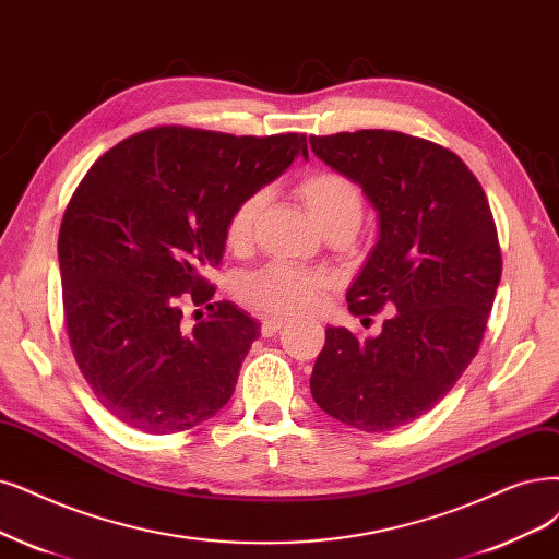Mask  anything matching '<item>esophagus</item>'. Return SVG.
<instances>
[{
    "label": "esophagus",
    "instance_id": "1",
    "mask_svg": "<svg viewBox=\"0 0 559 559\" xmlns=\"http://www.w3.org/2000/svg\"><path fill=\"white\" fill-rule=\"evenodd\" d=\"M283 324H285V320H283V318L266 316V318H262L260 332H262V336H264V338H269V336H274V334L278 332V329H283Z\"/></svg>",
    "mask_w": 559,
    "mask_h": 559
}]
</instances>
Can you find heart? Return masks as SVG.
<instances>
[{"instance_id": "b5f03b06", "label": "heart", "mask_w": 559, "mask_h": 559, "mask_svg": "<svg viewBox=\"0 0 559 559\" xmlns=\"http://www.w3.org/2000/svg\"><path fill=\"white\" fill-rule=\"evenodd\" d=\"M297 193L313 214L322 230L349 227L355 230L361 221L364 202L357 183L334 170L308 173L297 181ZM264 191H251L227 214L225 243L233 251L251 246L255 223L264 210ZM329 276L316 269H301L285 262H272L237 283L239 301L262 316H304L313 313L329 295Z\"/></svg>"}]
</instances>
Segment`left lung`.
I'll return each instance as SVG.
<instances>
[{"instance_id":"8db88e82","label":"left lung","mask_w":559,"mask_h":559,"mask_svg":"<svg viewBox=\"0 0 559 559\" xmlns=\"http://www.w3.org/2000/svg\"><path fill=\"white\" fill-rule=\"evenodd\" d=\"M318 158L357 181L380 216V241L347 293L376 338L329 326L311 376L334 419L384 432L436 407L469 366L502 276L488 198L459 154L401 131L311 135Z\"/></svg>"}]
</instances>
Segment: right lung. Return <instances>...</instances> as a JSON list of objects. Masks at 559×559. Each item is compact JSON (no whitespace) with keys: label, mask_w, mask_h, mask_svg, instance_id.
Segmentation results:
<instances>
[{"label":"right lung","mask_w":559,"mask_h":559,"mask_svg":"<svg viewBox=\"0 0 559 559\" xmlns=\"http://www.w3.org/2000/svg\"><path fill=\"white\" fill-rule=\"evenodd\" d=\"M304 133L230 135L156 127L103 154L59 227L61 301L71 353L98 403L152 436L189 430L230 401L260 324L214 301L237 200L276 179ZM207 316L185 322L182 306Z\"/></svg>","instance_id":"obj_1"}]
</instances>
